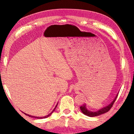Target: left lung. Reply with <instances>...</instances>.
Returning a JSON list of instances; mask_svg holds the SVG:
<instances>
[{"mask_svg": "<svg viewBox=\"0 0 134 134\" xmlns=\"http://www.w3.org/2000/svg\"><path fill=\"white\" fill-rule=\"evenodd\" d=\"M118 95V94L116 95V97H115V98L114 99V100H113L112 102L110 103V104H109V105H108L107 106H105V107L100 109H99V110L96 111V112H92V111L88 110L86 108V104H84L83 106H80V110L81 112H82V113H84L85 115H87V116H90V117H94V116H99V115H100L103 114V113H105L106 112H108V111L112 107L113 103H114L115 101L116 100V99L117 98Z\"/></svg>", "mask_w": 134, "mask_h": 134, "instance_id": "left-lung-1", "label": "left lung"}]
</instances>
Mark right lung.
Listing matches in <instances>:
<instances>
[{
    "mask_svg": "<svg viewBox=\"0 0 134 134\" xmlns=\"http://www.w3.org/2000/svg\"><path fill=\"white\" fill-rule=\"evenodd\" d=\"M57 105H58V103L56 105V106H55V107L54 108V109H53V110L52 111V112L50 113H49V114L48 115H47V116H43V117H37V116H31V115H28V114H27V113H24L26 115H27V116H29V117H32V118H37V119H42V118H48V116H50V115L52 114V113H53V112L54 110H55V108H56V107L57 106Z\"/></svg>",
    "mask_w": 134,
    "mask_h": 134,
    "instance_id": "1",
    "label": "right lung"
}]
</instances>
